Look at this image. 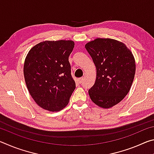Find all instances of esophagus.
I'll use <instances>...</instances> for the list:
<instances>
[{
	"instance_id": "1",
	"label": "esophagus",
	"mask_w": 154,
	"mask_h": 154,
	"mask_svg": "<svg viewBox=\"0 0 154 154\" xmlns=\"http://www.w3.org/2000/svg\"><path fill=\"white\" fill-rule=\"evenodd\" d=\"M83 80H84V77H80L78 79V82L79 83H82L83 82Z\"/></svg>"
}]
</instances>
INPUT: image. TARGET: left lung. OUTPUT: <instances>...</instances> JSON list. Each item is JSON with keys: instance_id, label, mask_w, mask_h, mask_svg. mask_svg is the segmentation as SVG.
I'll return each instance as SVG.
<instances>
[{"instance_id": "obj_1", "label": "left lung", "mask_w": 154, "mask_h": 154, "mask_svg": "<svg viewBox=\"0 0 154 154\" xmlns=\"http://www.w3.org/2000/svg\"><path fill=\"white\" fill-rule=\"evenodd\" d=\"M85 48L96 68L90 97L100 107L111 108L123 100L131 88L136 71L133 54L124 43L112 38H96Z\"/></svg>"}]
</instances>
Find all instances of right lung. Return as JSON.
I'll use <instances>...</instances> for the list:
<instances>
[{"mask_svg":"<svg viewBox=\"0 0 154 154\" xmlns=\"http://www.w3.org/2000/svg\"><path fill=\"white\" fill-rule=\"evenodd\" d=\"M74 46L70 40L43 41L26 57L24 75L28 92L45 110L58 111L65 107L75 89L69 61Z\"/></svg>","mask_w":154,"mask_h":154,"instance_id":"obj_1","label":"right lung"}]
</instances>
